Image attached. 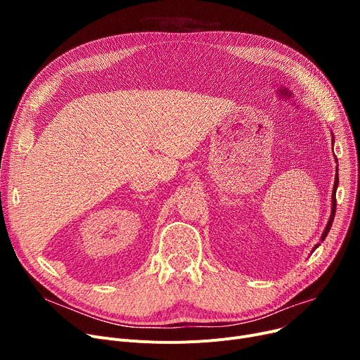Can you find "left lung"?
<instances>
[{
    "label": "left lung",
    "mask_w": 360,
    "mask_h": 360,
    "mask_svg": "<svg viewBox=\"0 0 360 360\" xmlns=\"http://www.w3.org/2000/svg\"><path fill=\"white\" fill-rule=\"evenodd\" d=\"M331 136H333V132H331ZM331 144H334V136H333ZM337 167H338V166H337ZM337 185H338V174L335 175L334 186H333V193H331V214H330V219H328V221H327V226H326V229H324L323 235H321V242H323V240L327 238V235H328V232H330V229H331V224H333L334 216H335V202H337V201H335V191H337ZM318 247H319V243H316V245H315L312 251H315Z\"/></svg>",
    "instance_id": "1"
}]
</instances>
